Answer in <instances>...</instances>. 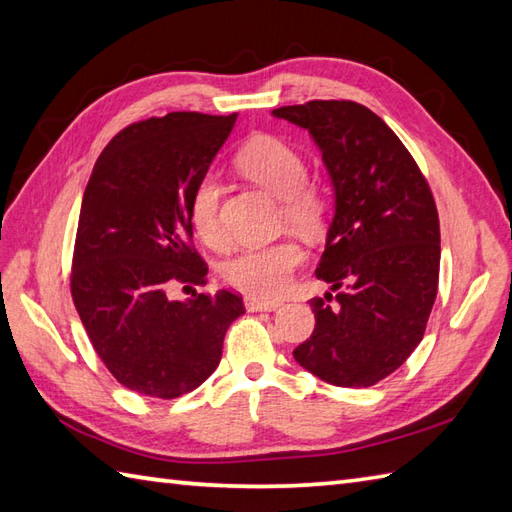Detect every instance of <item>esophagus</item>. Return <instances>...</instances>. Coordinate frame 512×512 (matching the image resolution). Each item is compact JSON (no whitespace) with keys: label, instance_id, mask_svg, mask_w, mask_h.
Returning <instances> with one entry per match:
<instances>
[{"label":"esophagus","instance_id":"34e87169","mask_svg":"<svg viewBox=\"0 0 512 512\" xmlns=\"http://www.w3.org/2000/svg\"><path fill=\"white\" fill-rule=\"evenodd\" d=\"M281 308V301L277 299H257V297H246V310L250 312H259V310H266V312H273Z\"/></svg>","mask_w":512,"mask_h":512}]
</instances>
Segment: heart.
I'll use <instances>...</instances> for the list:
<instances>
[{
  "mask_svg": "<svg viewBox=\"0 0 512 512\" xmlns=\"http://www.w3.org/2000/svg\"><path fill=\"white\" fill-rule=\"evenodd\" d=\"M237 165L259 187L281 198L284 220L301 233H317L328 215V200L308 182V165L299 151L277 136H257L237 154ZM220 180L206 173L195 184L189 200V220L204 244L220 248L226 231L220 215ZM303 259L295 239L248 246L226 259L222 277L228 286L255 297L281 295Z\"/></svg>",
  "mask_w": 512,
  "mask_h": 512,
  "instance_id": "obj_1",
  "label": "heart"
}]
</instances>
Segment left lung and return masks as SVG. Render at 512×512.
<instances>
[{
	"label": "left lung",
	"mask_w": 512,
	"mask_h": 512,
	"mask_svg": "<svg viewBox=\"0 0 512 512\" xmlns=\"http://www.w3.org/2000/svg\"><path fill=\"white\" fill-rule=\"evenodd\" d=\"M308 129L334 184V220L295 361L336 387L394 374L424 336L440 279V220L427 178L383 118L354 101L273 110Z\"/></svg>",
	"instance_id": "1"
}]
</instances>
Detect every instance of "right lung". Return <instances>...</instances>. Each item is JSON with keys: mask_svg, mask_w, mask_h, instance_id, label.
Segmentation results:
<instances>
[{"mask_svg": "<svg viewBox=\"0 0 512 512\" xmlns=\"http://www.w3.org/2000/svg\"><path fill=\"white\" fill-rule=\"evenodd\" d=\"M237 114L171 112L118 132L83 193L70 292L96 354L123 387L171 400L220 365L242 297L220 290L169 299L176 284H206L193 248L189 200Z\"/></svg>", "mask_w": 512, "mask_h": 512, "instance_id": "add662e5", "label": "right lung"}]
</instances>
